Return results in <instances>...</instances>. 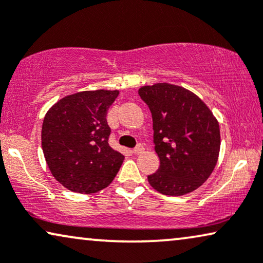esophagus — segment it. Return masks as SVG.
<instances>
[{"label": "esophagus", "mask_w": 263, "mask_h": 263, "mask_svg": "<svg viewBox=\"0 0 263 263\" xmlns=\"http://www.w3.org/2000/svg\"><path fill=\"white\" fill-rule=\"evenodd\" d=\"M142 152H144V146L141 144H139L134 149H133V153H134V155H140V153Z\"/></svg>", "instance_id": "34e87169"}]
</instances>
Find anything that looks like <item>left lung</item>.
Returning <instances> with one entry per match:
<instances>
[{
  "mask_svg": "<svg viewBox=\"0 0 263 263\" xmlns=\"http://www.w3.org/2000/svg\"><path fill=\"white\" fill-rule=\"evenodd\" d=\"M139 95L153 121L158 170L148 175L153 189L165 196H182L206 181L217 163L220 127L200 99L169 83L144 86Z\"/></svg>",
  "mask_w": 263,
  "mask_h": 263,
  "instance_id": "1",
  "label": "left lung"
}]
</instances>
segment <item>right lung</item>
<instances>
[{"label":"right lung","mask_w":263,"mask_h":263,"mask_svg":"<svg viewBox=\"0 0 263 263\" xmlns=\"http://www.w3.org/2000/svg\"><path fill=\"white\" fill-rule=\"evenodd\" d=\"M118 90H88L67 95L44 116L42 149L48 168L67 190L95 193L117 175L124 156L108 145V107Z\"/></svg>","instance_id":"obj_1"}]
</instances>
